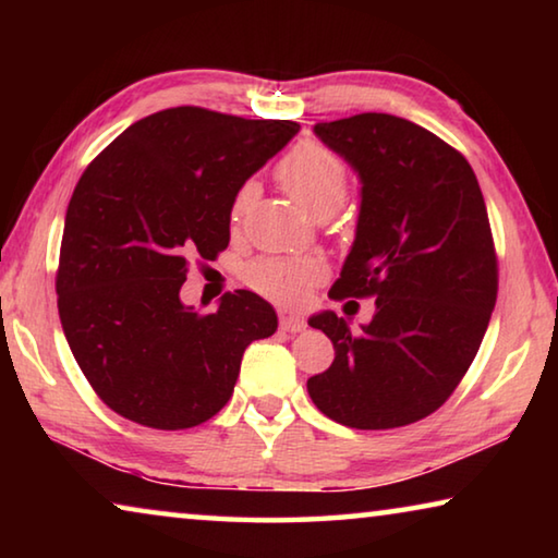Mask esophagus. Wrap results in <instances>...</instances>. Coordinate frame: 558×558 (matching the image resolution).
<instances>
[{
	"label": "esophagus",
	"instance_id": "esophagus-1",
	"mask_svg": "<svg viewBox=\"0 0 558 558\" xmlns=\"http://www.w3.org/2000/svg\"><path fill=\"white\" fill-rule=\"evenodd\" d=\"M280 329H282V332H288V335H295V332H302V329H305V323H302V319L295 317V315L280 313Z\"/></svg>",
	"mask_w": 558,
	"mask_h": 558
}]
</instances>
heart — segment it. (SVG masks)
<instances>
[{
	"label": "heart",
	"instance_id": "b5f03b06",
	"mask_svg": "<svg viewBox=\"0 0 558 558\" xmlns=\"http://www.w3.org/2000/svg\"><path fill=\"white\" fill-rule=\"evenodd\" d=\"M280 186L315 219L332 216L347 199V167L332 149L319 143H300L276 167ZM253 199V184H243L231 202V221H241ZM245 282L260 295L295 302L325 278L315 258H258L243 272Z\"/></svg>",
	"mask_w": 558,
	"mask_h": 558
}]
</instances>
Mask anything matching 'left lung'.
<instances>
[{
  "mask_svg": "<svg viewBox=\"0 0 558 558\" xmlns=\"http://www.w3.org/2000/svg\"><path fill=\"white\" fill-rule=\"evenodd\" d=\"M315 135L362 179L356 239L335 300L376 298L362 332L319 313L335 344L307 393L327 418L389 430L426 418L470 369L497 302V251L477 177L456 147L411 120L362 112Z\"/></svg>",
  "mask_w": 558,
  "mask_h": 558,
  "instance_id": "1",
  "label": "left lung"
}]
</instances>
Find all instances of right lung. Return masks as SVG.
Segmentation results:
<instances>
[{"instance_id":"right-lung-1","label":"right lung","mask_w":558,"mask_h":558,"mask_svg":"<svg viewBox=\"0 0 558 558\" xmlns=\"http://www.w3.org/2000/svg\"><path fill=\"white\" fill-rule=\"evenodd\" d=\"M298 130L167 108L81 174L56 270L59 317L93 391L122 418L159 430L209 421L231 399L243 349L276 332L256 292H226L216 313H199L179 290L192 263L226 251L235 192Z\"/></svg>"}]
</instances>
